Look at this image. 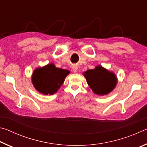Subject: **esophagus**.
<instances>
[{
  "mask_svg": "<svg viewBox=\"0 0 147 147\" xmlns=\"http://www.w3.org/2000/svg\"><path fill=\"white\" fill-rule=\"evenodd\" d=\"M72 68H73V71L74 73H77V71H78V66L76 65H73L72 66Z\"/></svg>",
  "mask_w": 147,
  "mask_h": 147,
  "instance_id": "1",
  "label": "esophagus"
}]
</instances>
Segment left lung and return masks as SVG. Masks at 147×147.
Segmentation results:
<instances>
[{
	"instance_id": "obj_1",
	"label": "left lung",
	"mask_w": 147,
	"mask_h": 147,
	"mask_svg": "<svg viewBox=\"0 0 147 147\" xmlns=\"http://www.w3.org/2000/svg\"><path fill=\"white\" fill-rule=\"evenodd\" d=\"M87 83L94 93L98 95H106L115 88L117 80L115 74L109 72L101 65L84 73Z\"/></svg>"
}]
</instances>
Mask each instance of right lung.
<instances>
[{"instance_id":"1","label":"right lung","mask_w":147,"mask_h":147,"mask_svg":"<svg viewBox=\"0 0 147 147\" xmlns=\"http://www.w3.org/2000/svg\"><path fill=\"white\" fill-rule=\"evenodd\" d=\"M70 71L57 68L53 63L35 69L32 84L37 91L43 94H53L58 91Z\"/></svg>"}]
</instances>
